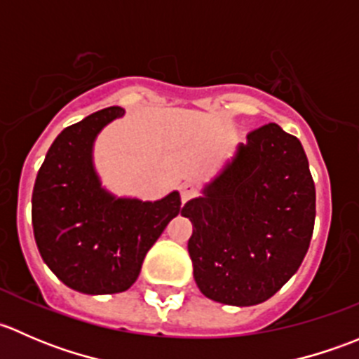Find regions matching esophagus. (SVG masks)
<instances>
[{
	"label": "esophagus",
	"instance_id": "esophagus-1",
	"mask_svg": "<svg viewBox=\"0 0 359 359\" xmlns=\"http://www.w3.org/2000/svg\"><path fill=\"white\" fill-rule=\"evenodd\" d=\"M196 193H198V189H196V186H194V184L186 182V184H182V186H180V198H182V203L189 201L191 198L196 196Z\"/></svg>",
	"mask_w": 359,
	"mask_h": 359
}]
</instances>
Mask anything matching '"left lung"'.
<instances>
[{"label":"left lung","instance_id":"8db88e82","mask_svg":"<svg viewBox=\"0 0 359 359\" xmlns=\"http://www.w3.org/2000/svg\"><path fill=\"white\" fill-rule=\"evenodd\" d=\"M187 241L198 288L227 306L271 299L297 273L314 229L316 187L297 137L269 123L187 201Z\"/></svg>","mask_w":359,"mask_h":359}]
</instances>
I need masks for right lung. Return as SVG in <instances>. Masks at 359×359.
Wrapping results in <instances>:
<instances>
[{"label": "right lung", "instance_id": "right-lung-1", "mask_svg": "<svg viewBox=\"0 0 359 359\" xmlns=\"http://www.w3.org/2000/svg\"><path fill=\"white\" fill-rule=\"evenodd\" d=\"M123 112L106 107L64 128L32 189V231L43 260L64 285L88 295L128 290L146 253L184 210L177 191L151 203L116 200L100 187L93 140Z\"/></svg>", "mask_w": 359, "mask_h": 359}]
</instances>
